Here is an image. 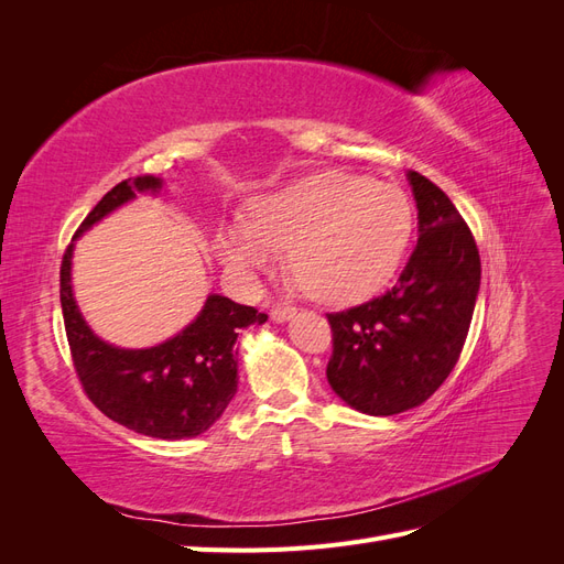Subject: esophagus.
I'll use <instances>...</instances> for the list:
<instances>
[{"label":"esophagus","instance_id":"34e87169","mask_svg":"<svg viewBox=\"0 0 564 564\" xmlns=\"http://www.w3.org/2000/svg\"><path fill=\"white\" fill-rule=\"evenodd\" d=\"M294 315H296V308H292V305H282V303L272 305V311H270L272 322H289Z\"/></svg>","mask_w":564,"mask_h":564}]
</instances>
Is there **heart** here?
I'll return each instance as SVG.
<instances>
[{"label": "heart", "instance_id": "b5f03b06", "mask_svg": "<svg viewBox=\"0 0 564 564\" xmlns=\"http://www.w3.org/2000/svg\"><path fill=\"white\" fill-rule=\"evenodd\" d=\"M412 237V209L395 185L319 169L256 195L247 218L216 228L232 275L256 280L289 249V265L322 303L365 301L392 278Z\"/></svg>", "mask_w": 564, "mask_h": 564}]
</instances>
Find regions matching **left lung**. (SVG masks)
I'll return each instance as SVG.
<instances>
[{"label": "left lung", "instance_id": "obj_1", "mask_svg": "<svg viewBox=\"0 0 564 564\" xmlns=\"http://www.w3.org/2000/svg\"><path fill=\"white\" fill-rule=\"evenodd\" d=\"M419 242L398 284L357 308L327 315L334 352L327 381L348 406L392 416L429 400L464 350L480 292V253L452 199L406 172Z\"/></svg>", "mask_w": 564, "mask_h": 564}]
</instances>
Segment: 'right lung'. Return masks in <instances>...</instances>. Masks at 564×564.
Listing matches in <instances>:
<instances>
[{
  "label": "right lung",
  "instance_id": "1",
  "mask_svg": "<svg viewBox=\"0 0 564 564\" xmlns=\"http://www.w3.org/2000/svg\"><path fill=\"white\" fill-rule=\"evenodd\" d=\"M162 187L160 176L122 181L84 218L63 256L61 308L77 377L100 412L133 433L183 440L209 431L226 412L237 392V336L268 315L209 294L197 317L172 338L150 348H119L94 334L73 289L77 237L135 195H160Z\"/></svg>",
  "mask_w": 564,
  "mask_h": 564
}]
</instances>
